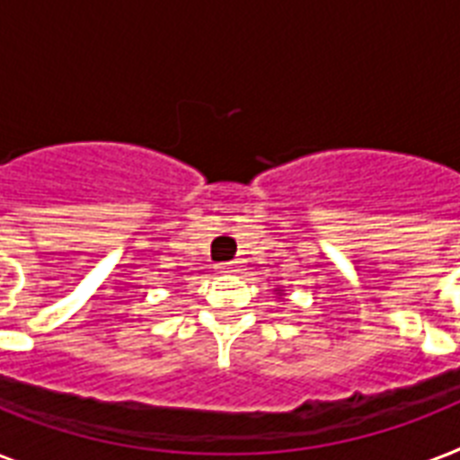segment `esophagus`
Wrapping results in <instances>:
<instances>
[{"label":"esophagus","mask_w":460,"mask_h":460,"mask_svg":"<svg viewBox=\"0 0 460 460\" xmlns=\"http://www.w3.org/2000/svg\"><path fill=\"white\" fill-rule=\"evenodd\" d=\"M236 270H238L236 260H231V262H222V265H219V272H236Z\"/></svg>","instance_id":"1"}]
</instances>
